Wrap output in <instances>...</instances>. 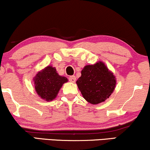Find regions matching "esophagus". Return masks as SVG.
Here are the masks:
<instances>
[{
    "mask_svg": "<svg viewBox=\"0 0 150 150\" xmlns=\"http://www.w3.org/2000/svg\"><path fill=\"white\" fill-rule=\"evenodd\" d=\"M69 81L71 82V83H75L76 82V76H72L69 77Z\"/></svg>",
    "mask_w": 150,
    "mask_h": 150,
    "instance_id": "esophagus-1",
    "label": "esophagus"
}]
</instances>
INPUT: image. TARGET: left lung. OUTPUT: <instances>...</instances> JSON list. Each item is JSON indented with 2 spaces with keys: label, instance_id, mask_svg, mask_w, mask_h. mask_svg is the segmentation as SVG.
<instances>
[{
  "label": "left lung",
  "instance_id": "1",
  "mask_svg": "<svg viewBox=\"0 0 150 150\" xmlns=\"http://www.w3.org/2000/svg\"><path fill=\"white\" fill-rule=\"evenodd\" d=\"M76 84L85 100L98 104L110 97L117 83L113 73L100 61L93 65H85Z\"/></svg>",
  "mask_w": 150,
  "mask_h": 150
}]
</instances>
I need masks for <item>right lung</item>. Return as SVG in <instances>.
<instances>
[{"label": "right lung", "mask_w": 150, "mask_h": 150, "mask_svg": "<svg viewBox=\"0 0 150 150\" xmlns=\"http://www.w3.org/2000/svg\"><path fill=\"white\" fill-rule=\"evenodd\" d=\"M67 81L68 79L59 75L56 68L52 65L39 71L33 78L36 93L39 97L47 102L54 100L63 84Z\"/></svg>", "instance_id": "add662e5"}]
</instances>
